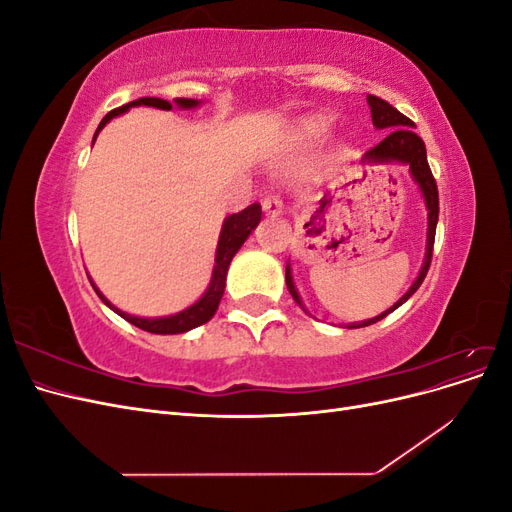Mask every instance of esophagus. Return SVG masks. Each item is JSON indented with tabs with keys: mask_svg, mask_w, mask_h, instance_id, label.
<instances>
[{
	"mask_svg": "<svg viewBox=\"0 0 512 512\" xmlns=\"http://www.w3.org/2000/svg\"><path fill=\"white\" fill-rule=\"evenodd\" d=\"M262 209H265L267 215H271V218H275V215H282L284 211V203L280 196H265L262 198Z\"/></svg>",
	"mask_w": 512,
	"mask_h": 512,
	"instance_id": "1",
	"label": "esophagus"
}]
</instances>
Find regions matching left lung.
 <instances>
[{
    "label": "left lung",
    "mask_w": 512,
    "mask_h": 512,
    "mask_svg": "<svg viewBox=\"0 0 512 512\" xmlns=\"http://www.w3.org/2000/svg\"><path fill=\"white\" fill-rule=\"evenodd\" d=\"M367 104L371 108V121H374V126L378 130H384L386 136L374 149H369L365 153V156L361 158V164H406L410 168V175L416 181L418 190H421V194L425 198V207H427V245H425L423 267H421V271H418L416 280L412 282V286L408 288L404 297H401L389 309H384V312L378 314L376 318L361 320V322H350V324H346V329L369 327V324H374V322L386 318L391 312H395L399 305H404L412 297V294L418 290V286L423 284L425 275L429 271V265H431L433 239H436V226H438V213H440L438 185H436V179H433L431 168L427 164V149H425L423 138L416 136V132L412 130L414 121H410L406 115H401L395 106H391L389 102L378 98V96H367ZM286 286L292 294V299L299 303V307L303 309L305 314H309L305 305H303V301H301V294H299L297 286H294L290 262L286 265Z\"/></svg>",
    "instance_id": "obj_1"
}]
</instances>
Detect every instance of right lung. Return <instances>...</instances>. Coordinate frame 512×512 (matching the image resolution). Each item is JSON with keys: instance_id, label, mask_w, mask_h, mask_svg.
Segmentation results:
<instances>
[{"instance_id": "add662e5", "label": "right lung", "mask_w": 512, "mask_h": 512, "mask_svg": "<svg viewBox=\"0 0 512 512\" xmlns=\"http://www.w3.org/2000/svg\"><path fill=\"white\" fill-rule=\"evenodd\" d=\"M132 106H153V108H162V111H170L173 108V102L162 100V98H141V100H134L123 104L115 111L108 113L102 121L100 126L94 134V141L98 138L100 130L106 126L108 121L113 117H119L126 111H130ZM175 106L183 108V111H190V108L200 106V100H192V98H177ZM262 218V209L258 203L250 205L247 209L239 211V213H232L224 220L222 224V232H220V239H218V247H215V265H213V273H211V282L205 290L203 297H200L196 303H192L190 307L181 309V312L173 314V316H160V318H141V316H132L128 312H121L119 307H115L111 301H108L104 294L96 288V284L91 282L94 290L98 292V297L113 309L115 314H119L123 320H128L134 327L143 329L147 333H156V335H177V333H185V331H192L200 324H205L213 318V314L218 312V305L224 297V288H226V275H228V267H230V260L235 258V254L241 250V245L245 243V239L252 235L254 228L258 226Z\"/></svg>"}]
</instances>
